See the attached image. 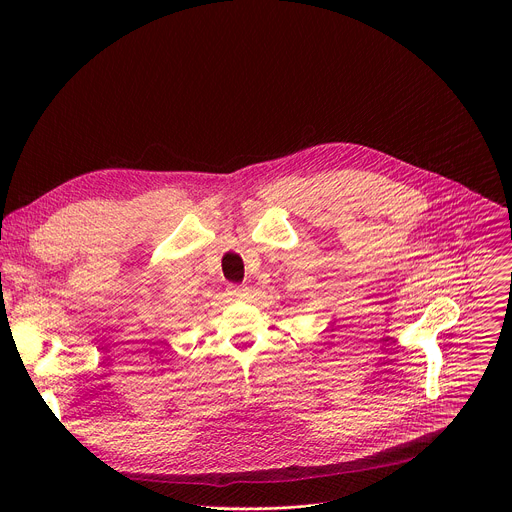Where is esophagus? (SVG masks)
Masks as SVG:
<instances>
[{"mask_svg": "<svg viewBox=\"0 0 512 512\" xmlns=\"http://www.w3.org/2000/svg\"><path fill=\"white\" fill-rule=\"evenodd\" d=\"M247 294H249V287H245V285H229V296L245 298Z\"/></svg>", "mask_w": 512, "mask_h": 512, "instance_id": "34e87169", "label": "esophagus"}]
</instances>
